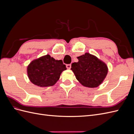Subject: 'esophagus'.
I'll return each mask as SVG.
<instances>
[{
    "mask_svg": "<svg viewBox=\"0 0 134 134\" xmlns=\"http://www.w3.org/2000/svg\"><path fill=\"white\" fill-rule=\"evenodd\" d=\"M71 64H67L66 65V68L67 69H70L71 68Z\"/></svg>",
    "mask_w": 134,
    "mask_h": 134,
    "instance_id": "34e87169",
    "label": "esophagus"
}]
</instances>
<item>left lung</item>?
Wrapping results in <instances>:
<instances>
[{
  "mask_svg": "<svg viewBox=\"0 0 134 134\" xmlns=\"http://www.w3.org/2000/svg\"><path fill=\"white\" fill-rule=\"evenodd\" d=\"M78 62L71 64V70L83 86L96 88L103 82L108 73V67L102 61L90 53L77 57Z\"/></svg>",
  "mask_w": 134,
  "mask_h": 134,
  "instance_id": "obj_1",
  "label": "left lung"
}]
</instances>
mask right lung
I'll list each match as a JSON object with an SVG mask.
<instances>
[{"mask_svg":"<svg viewBox=\"0 0 134 134\" xmlns=\"http://www.w3.org/2000/svg\"><path fill=\"white\" fill-rule=\"evenodd\" d=\"M66 70L62 60H57L49 55L36 59L27 66V75L31 82L41 87L52 86L58 82L62 72Z\"/></svg>","mask_w":134,"mask_h":134,"instance_id":"obj_1","label":"right lung"}]
</instances>
